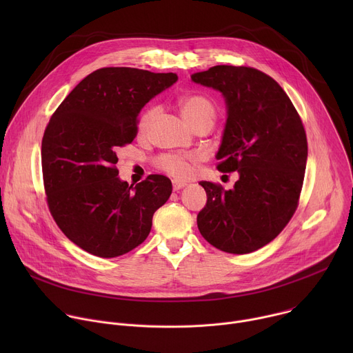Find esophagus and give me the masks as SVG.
<instances>
[{"mask_svg":"<svg viewBox=\"0 0 353 353\" xmlns=\"http://www.w3.org/2000/svg\"><path fill=\"white\" fill-rule=\"evenodd\" d=\"M184 185H185V183L179 181V180H173V190H174V191H179V190L183 188Z\"/></svg>","mask_w":353,"mask_h":353,"instance_id":"esophagus-1","label":"esophagus"}]
</instances>
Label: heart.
Instances as JSON below:
<instances>
[{
    "label": "heart",
    "mask_w": 353,
    "mask_h": 353,
    "mask_svg": "<svg viewBox=\"0 0 353 353\" xmlns=\"http://www.w3.org/2000/svg\"><path fill=\"white\" fill-rule=\"evenodd\" d=\"M183 117L187 123L194 127H212L216 117L218 109L212 100L204 94L190 93L184 94L179 100ZM161 109L157 105L149 106L139 117L138 130L141 132H146L149 127L152 125L154 120L158 117ZM195 161L194 155H181V154H162L155 159V166L177 179H184L191 173V162Z\"/></svg>",
    "instance_id": "obj_1"
}]
</instances>
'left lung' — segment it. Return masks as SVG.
Wrapping results in <instances>:
<instances>
[{
	"mask_svg": "<svg viewBox=\"0 0 353 353\" xmlns=\"http://www.w3.org/2000/svg\"><path fill=\"white\" fill-rule=\"evenodd\" d=\"M191 79L223 93L228 120L216 169L239 173L228 191L199 181L208 196L196 216L199 233L225 253H253L297 210L307 161L303 123L281 85L260 70L215 65Z\"/></svg>",
	"mask_w": 353,
	"mask_h": 353,
	"instance_id": "8db88e82",
	"label": "left lung"
}]
</instances>
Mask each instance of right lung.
Instances as JSON below:
<instances>
[{"label": "right lung", "mask_w": 353, "mask_h": 353, "mask_svg": "<svg viewBox=\"0 0 353 353\" xmlns=\"http://www.w3.org/2000/svg\"><path fill=\"white\" fill-rule=\"evenodd\" d=\"M173 72L99 68L83 78L50 119L41 139V172L50 214L89 254L123 256L139 245L172 194V181L149 174L134 188L120 181L117 150L138 134V113L173 85Z\"/></svg>", "instance_id": "obj_1"}]
</instances>
